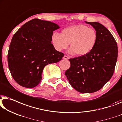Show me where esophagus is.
Segmentation results:
<instances>
[{
    "instance_id": "1",
    "label": "esophagus",
    "mask_w": 122,
    "mask_h": 122,
    "mask_svg": "<svg viewBox=\"0 0 122 122\" xmlns=\"http://www.w3.org/2000/svg\"><path fill=\"white\" fill-rule=\"evenodd\" d=\"M63 59H65V60H68V59H69V57H68V56H64V57H63Z\"/></svg>"
}]
</instances>
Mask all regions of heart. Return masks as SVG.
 I'll list each match as a JSON object with an SVG mask.
<instances>
[{"label": "heart", "mask_w": 122, "mask_h": 122, "mask_svg": "<svg viewBox=\"0 0 122 122\" xmlns=\"http://www.w3.org/2000/svg\"><path fill=\"white\" fill-rule=\"evenodd\" d=\"M97 40L96 31L82 24L64 28L61 34L54 32L52 36V43L57 51L67 49L70 43L69 53L79 56L90 53L96 46Z\"/></svg>", "instance_id": "heart-1"}]
</instances>
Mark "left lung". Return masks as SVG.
I'll use <instances>...</instances> for the list:
<instances>
[{"mask_svg":"<svg viewBox=\"0 0 122 122\" xmlns=\"http://www.w3.org/2000/svg\"><path fill=\"white\" fill-rule=\"evenodd\" d=\"M98 36L96 46L85 56L70 58L65 75L74 89L81 93L100 90L113 74L118 57L117 44L107 28L97 22H89Z\"/></svg>","mask_w":122,"mask_h":122,"instance_id":"8db88e82","label":"left lung"}]
</instances>
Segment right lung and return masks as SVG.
<instances>
[{"label":"right lung","mask_w":122,"mask_h":122,"mask_svg":"<svg viewBox=\"0 0 122 122\" xmlns=\"http://www.w3.org/2000/svg\"><path fill=\"white\" fill-rule=\"evenodd\" d=\"M55 23L32 19L14 35L9 48L8 61L15 81L23 87L33 88L42 80L46 65L61 61L64 54L51 43Z\"/></svg>","instance_id":"1"}]
</instances>
